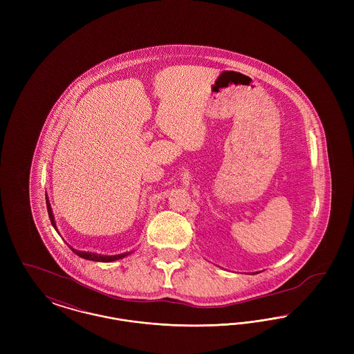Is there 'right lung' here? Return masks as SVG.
I'll return each mask as SVG.
<instances>
[{
	"mask_svg": "<svg viewBox=\"0 0 354 354\" xmlns=\"http://www.w3.org/2000/svg\"><path fill=\"white\" fill-rule=\"evenodd\" d=\"M46 207H48L49 219H50L53 227H54V228H55V231H57V224H55V220H54V215H53V211H51L50 202H49L48 195H46ZM71 250H73V248H71ZM73 252L75 253V254H78V256H80V257H82V259H86V260H91V261H102V263H111V261H115V260L123 259V257H126V256L131 254L133 251H130V252L118 253V254H111V256H104V254H98V253L81 252V251H77V250H73Z\"/></svg>",
	"mask_w": 354,
	"mask_h": 354,
	"instance_id": "1",
	"label": "right lung"
}]
</instances>
